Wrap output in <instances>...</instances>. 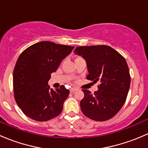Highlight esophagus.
<instances>
[{
  "instance_id": "obj_1",
  "label": "esophagus",
  "mask_w": 148,
  "mask_h": 148,
  "mask_svg": "<svg viewBox=\"0 0 148 148\" xmlns=\"http://www.w3.org/2000/svg\"><path fill=\"white\" fill-rule=\"evenodd\" d=\"M76 90H77V88H75V87H72V88H71V89H70V92H75Z\"/></svg>"
}]
</instances>
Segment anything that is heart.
Segmentation results:
<instances>
[{"instance_id": "b5f03b06", "label": "heart", "mask_w": 148, "mask_h": 148, "mask_svg": "<svg viewBox=\"0 0 148 148\" xmlns=\"http://www.w3.org/2000/svg\"><path fill=\"white\" fill-rule=\"evenodd\" d=\"M78 58H79V57H78Z\"/></svg>"}]
</instances>
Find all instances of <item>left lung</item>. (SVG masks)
I'll list each match as a JSON object with an SVG mask.
<instances>
[{
	"label": "left lung",
	"mask_w": 148,
	"mask_h": 148,
	"mask_svg": "<svg viewBox=\"0 0 148 148\" xmlns=\"http://www.w3.org/2000/svg\"><path fill=\"white\" fill-rule=\"evenodd\" d=\"M86 62V79L99 82L94 95L82 89L80 107L85 116L95 121H106L120 110L127 99L130 75L125 58L109 46H79L74 51Z\"/></svg>",
	"instance_id": "8db88e82"
}]
</instances>
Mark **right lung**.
<instances>
[{"instance_id": "obj_1", "label": "right lung", "mask_w": 148, "mask_h": 148, "mask_svg": "<svg viewBox=\"0 0 148 148\" xmlns=\"http://www.w3.org/2000/svg\"><path fill=\"white\" fill-rule=\"evenodd\" d=\"M74 48L41 41L21 53L13 70V91L16 103L27 117L44 122L62 112L69 91L64 86L50 89L48 82Z\"/></svg>"}]
</instances>
